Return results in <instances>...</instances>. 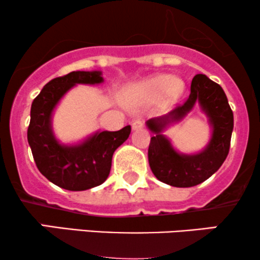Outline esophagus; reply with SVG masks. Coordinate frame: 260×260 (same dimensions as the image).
<instances>
[{
	"mask_svg": "<svg viewBox=\"0 0 260 260\" xmlns=\"http://www.w3.org/2000/svg\"><path fill=\"white\" fill-rule=\"evenodd\" d=\"M145 126V123L142 120H135L133 123V130H141L142 127Z\"/></svg>",
	"mask_w": 260,
	"mask_h": 260,
	"instance_id": "esophagus-1",
	"label": "esophagus"
}]
</instances>
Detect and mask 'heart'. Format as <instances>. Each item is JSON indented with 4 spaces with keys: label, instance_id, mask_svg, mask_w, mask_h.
Segmentation results:
<instances>
[{
    "label": "heart",
    "instance_id": "1",
    "mask_svg": "<svg viewBox=\"0 0 260 260\" xmlns=\"http://www.w3.org/2000/svg\"><path fill=\"white\" fill-rule=\"evenodd\" d=\"M184 82L181 79L166 74L152 75L131 84L124 90L123 101L126 106L147 105L157 99L174 101L184 91Z\"/></svg>",
    "mask_w": 260,
    "mask_h": 260
}]
</instances>
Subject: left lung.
Returning <instances> with one entry per match:
<instances>
[{
  "label": "left lung",
  "instance_id": "obj_1",
  "mask_svg": "<svg viewBox=\"0 0 260 260\" xmlns=\"http://www.w3.org/2000/svg\"><path fill=\"white\" fill-rule=\"evenodd\" d=\"M196 102L209 117L212 137L200 154L181 155L161 135V131L169 122L181 120ZM147 126L155 134L151 137L148 147L149 167L155 178L175 187H192L209 179L226 159L234 129V113L220 85L206 75L197 74L192 79L190 96L184 105L164 117L149 119Z\"/></svg>",
  "mask_w": 260,
  "mask_h": 260
}]
</instances>
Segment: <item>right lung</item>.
Here are the masks:
<instances>
[{
	"label": "right lung",
	"instance_id": "obj_1",
	"mask_svg": "<svg viewBox=\"0 0 260 260\" xmlns=\"http://www.w3.org/2000/svg\"><path fill=\"white\" fill-rule=\"evenodd\" d=\"M101 72H72L52 79L32 101L27 142L40 173L54 185L69 191H85L108 178L112 157L126 141L131 126L119 131H101L74 146L62 145L52 131V112L76 84H101Z\"/></svg>",
	"mask_w": 260,
	"mask_h": 260
}]
</instances>
